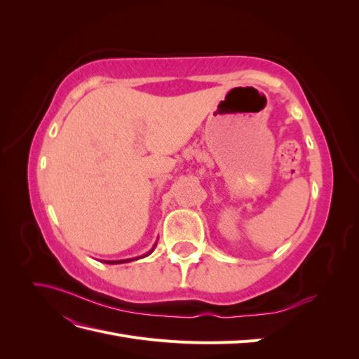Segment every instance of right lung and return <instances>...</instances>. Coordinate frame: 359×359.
<instances>
[{
    "label": "right lung",
    "instance_id": "1",
    "mask_svg": "<svg viewBox=\"0 0 359 359\" xmlns=\"http://www.w3.org/2000/svg\"><path fill=\"white\" fill-rule=\"evenodd\" d=\"M156 247V245H154ZM151 252H153V250H151ZM149 252V253H151ZM148 253V255H149ZM148 255H145V256H148ZM140 257H144V256H140ZM140 257H135V259H123V260H104L106 264H126V262H132V260H136V259H140Z\"/></svg>",
    "mask_w": 359,
    "mask_h": 359
}]
</instances>
